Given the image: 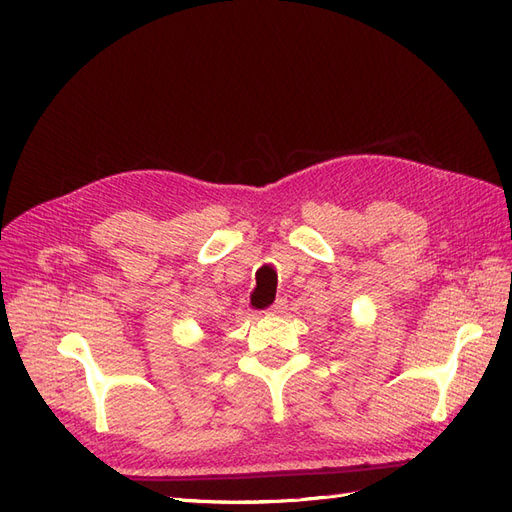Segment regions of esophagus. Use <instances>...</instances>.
<instances>
[{
  "instance_id": "34e87169",
  "label": "esophagus",
  "mask_w": 512,
  "mask_h": 512,
  "mask_svg": "<svg viewBox=\"0 0 512 512\" xmlns=\"http://www.w3.org/2000/svg\"><path fill=\"white\" fill-rule=\"evenodd\" d=\"M286 307H288V301H286V299H277V301L273 303V307L269 309V312H271V314H284Z\"/></svg>"
}]
</instances>
